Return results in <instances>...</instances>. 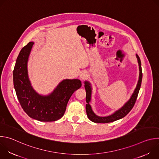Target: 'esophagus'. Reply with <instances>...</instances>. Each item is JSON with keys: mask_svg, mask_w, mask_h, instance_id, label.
<instances>
[{"mask_svg": "<svg viewBox=\"0 0 159 159\" xmlns=\"http://www.w3.org/2000/svg\"><path fill=\"white\" fill-rule=\"evenodd\" d=\"M87 73L86 71H82L80 72V75H79V78L82 80H84L85 79H86L87 78Z\"/></svg>", "mask_w": 159, "mask_h": 159, "instance_id": "1", "label": "esophagus"}]
</instances>
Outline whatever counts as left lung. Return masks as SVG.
I'll return each mask as SVG.
<instances>
[{"instance_id": "left-lung-1", "label": "left lung", "mask_w": 159, "mask_h": 159, "mask_svg": "<svg viewBox=\"0 0 159 159\" xmlns=\"http://www.w3.org/2000/svg\"><path fill=\"white\" fill-rule=\"evenodd\" d=\"M138 60L139 66V81L133 93L132 94L130 99L123 105V107H121L120 109L116 111L113 114L104 117L98 116H97L95 113L93 112L91 106L89 104V102H90V99H91V94H92V87L90 86V84L88 81H85L84 87L86 91V112L88 118L92 121L93 122L97 123H107L110 122L115 121L116 120H118L120 119H121L124 118L125 116H126L128 112L131 110L133 107L134 105V103L137 100L139 90L140 89L141 84H142V66H141V61L140 59V57L137 54L136 55Z\"/></svg>"}]
</instances>
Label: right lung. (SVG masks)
Returning <instances> with one entry per match:
<instances>
[{
	"instance_id": "add662e5",
	"label": "right lung",
	"mask_w": 159,
	"mask_h": 159,
	"mask_svg": "<svg viewBox=\"0 0 159 159\" xmlns=\"http://www.w3.org/2000/svg\"><path fill=\"white\" fill-rule=\"evenodd\" d=\"M33 44V42L28 43L17 58L13 71L14 89L22 108L30 118L40 121H55L63 116L68 101L82 83L79 79H65L49 95L36 93L28 73V61Z\"/></svg>"
}]
</instances>
